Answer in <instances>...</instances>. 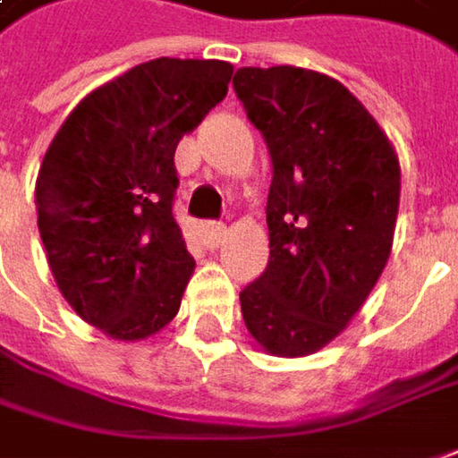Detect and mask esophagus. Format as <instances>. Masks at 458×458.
<instances>
[{"instance_id":"obj_1","label":"esophagus","mask_w":458,"mask_h":458,"mask_svg":"<svg viewBox=\"0 0 458 458\" xmlns=\"http://www.w3.org/2000/svg\"><path fill=\"white\" fill-rule=\"evenodd\" d=\"M199 233H202V241L208 249H217L225 238V225L223 223H202Z\"/></svg>"}]
</instances>
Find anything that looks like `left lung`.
Listing matches in <instances>:
<instances>
[{"instance_id": "1", "label": "left lung", "mask_w": 458, "mask_h": 458, "mask_svg": "<svg viewBox=\"0 0 458 458\" xmlns=\"http://www.w3.org/2000/svg\"><path fill=\"white\" fill-rule=\"evenodd\" d=\"M233 87L271 156L267 271L241 312L274 356H310L367 302L392 250L400 161L385 130L326 73L238 69Z\"/></svg>"}]
</instances>
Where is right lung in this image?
Listing matches in <instances>:
<instances>
[{"label": "right lung", "mask_w": 458, "mask_h": 458, "mask_svg": "<svg viewBox=\"0 0 458 458\" xmlns=\"http://www.w3.org/2000/svg\"><path fill=\"white\" fill-rule=\"evenodd\" d=\"M228 61L156 58L87 94L46 150L38 230L73 312L140 341L179 312L194 259L171 212L174 153L228 94Z\"/></svg>", "instance_id": "add662e5"}]
</instances>
